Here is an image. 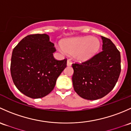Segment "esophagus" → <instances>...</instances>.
I'll list each match as a JSON object with an SVG mask.
<instances>
[{
	"mask_svg": "<svg viewBox=\"0 0 131 131\" xmlns=\"http://www.w3.org/2000/svg\"><path fill=\"white\" fill-rule=\"evenodd\" d=\"M71 65H72V62L70 61V60H67V66L69 67V66H71Z\"/></svg>",
	"mask_w": 131,
	"mask_h": 131,
	"instance_id": "obj_1",
	"label": "esophagus"
}]
</instances>
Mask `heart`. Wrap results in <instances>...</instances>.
Here are the masks:
<instances>
[{"label":"heart","instance_id":"1","mask_svg":"<svg viewBox=\"0 0 131 131\" xmlns=\"http://www.w3.org/2000/svg\"><path fill=\"white\" fill-rule=\"evenodd\" d=\"M100 45V41L98 38L87 36L65 39L57 47L62 53L72 54L75 61L84 62L98 53Z\"/></svg>","mask_w":131,"mask_h":131}]
</instances>
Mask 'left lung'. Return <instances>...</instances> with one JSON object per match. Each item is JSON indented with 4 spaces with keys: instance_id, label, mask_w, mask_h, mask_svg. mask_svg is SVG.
<instances>
[{
    "instance_id": "1",
    "label": "left lung",
    "mask_w": 131,
    "mask_h": 131,
    "mask_svg": "<svg viewBox=\"0 0 131 131\" xmlns=\"http://www.w3.org/2000/svg\"><path fill=\"white\" fill-rule=\"evenodd\" d=\"M102 51L82 64H73L72 84L79 96L95 100L107 95L115 86L121 71V53L112 41L101 36Z\"/></svg>"
}]
</instances>
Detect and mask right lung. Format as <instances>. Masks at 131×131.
<instances>
[{"label": "right lung", "instance_id": "add662e5", "mask_svg": "<svg viewBox=\"0 0 131 131\" xmlns=\"http://www.w3.org/2000/svg\"><path fill=\"white\" fill-rule=\"evenodd\" d=\"M56 51L47 34L28 35L16 46L12 53L10 74L19 91L35 99L53 90L67 64L66 59H54Z\"/></svg>", "mask_w": 131, "mask_h": 131}]
</instances>
